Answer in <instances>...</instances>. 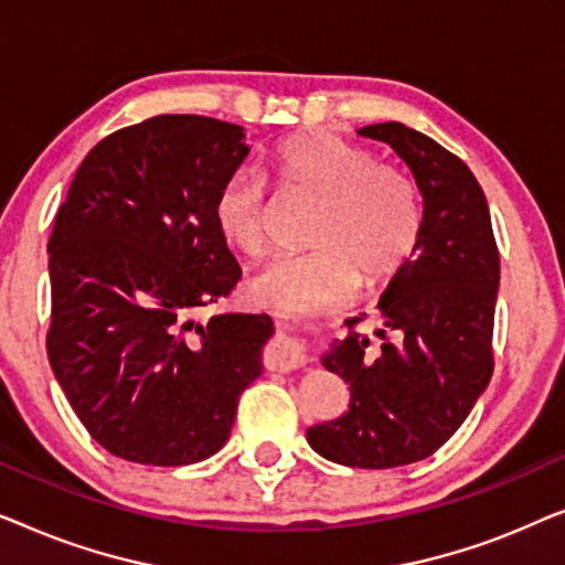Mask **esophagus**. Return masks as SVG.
Returning <instances> with one entry per match:
<instances>
[{
  "label": "esophagus",
  "instance_id": "obj_1",
  "mask_svg": "<svg viewBox=\"0 0 565 565\" xmlns=\"http://www.w3.org/2000/svg\"><path fill=\"white\" fill-rule=\"evenodd\" d=\"M308 362L303 344L298 339H292L288 334H280L273 342V347L267 350V367L269 370H280V373H290V370L303 367Z\"/></svg>",
  "mask_w": 565,
  "mask_h": 565
}]
</instances>
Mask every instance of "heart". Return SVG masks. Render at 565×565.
Listing matches in <instances>:
<instances>
[{"label":"heart","mask_w":565,"mask_h":565,"mask_svg":"<svg viewBox=\"0 0 565 565\" xmlns=\"http://www.w3.org/2000/svg\"><path fill=\"white\" fill-rule=\"evenodd\" d=\"M285 192L319 198L308 244L319 249L280 254L249 280L259 306L277 313H311L342 303L360 285L391 277L412 257L422 231L416 188L401 169L377 164L373 153L342 136L316 130L282 143L273 157ZM218 234L246 257L267 244V203L262 180L238 169L213 203Z\"/></svg>","instance_id":"1"}]
</instances>
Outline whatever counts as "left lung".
I'll return each instance as SVG.
<instances>
[{"instance_id":"obj_1","label":"left lung","mask_w":565,"mask_h":565,"mask_svg":"<svg viewBox=\"0 0 565 565\" xmlns=\"http://www.w3.org/2000/svg\"><path fill=\"white\" fill-rule=\"evenodd\" d=\"M358 134L388 143L412 169L422 231L377 300L373 337L350 331L321 354L350 385V412L306 437L321 458L377 470L437 452L489 385L499 249L481 184L455 153L404 122Z\"/></svg>"}]
</instances>
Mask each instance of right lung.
Listing matches in <instances>:
<instances>
[{
    "label": "right lung",
    "mask_w": 565,
    "mask_h": 565,
    "mask_svg": "<svg viewBox=\"0 0 565 565\" xmlns=\"http://www.w3.org/2000/svg\"><path fill=\"white\" fill-rule=\"evenodd\" d=\"M249 151L234 122L157 115L99 141L58 207L49 360L79 422L122 460L211 458L265 367L267 313L192 319L242 277L213 203Z\"/></svg>",
    "instance_id": "1"
}]
</instances>
